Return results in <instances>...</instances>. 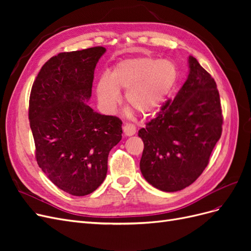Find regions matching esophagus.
Instances as JSON below:
<instances>
[{"mask_svg": "<svg viewBox=\"0 0 251 251\" xmlns=\"http://www.w3.org/2000/svg\"><path fill=\"white\" fill-rule=\"evenodd\" d=\"M124 133L126 136H133L136 133V126L132 124H126L124 126Z\"/></svg>", "mask_w": 251, "mask_h": 251, "instance_id": "34e87169", "label": "esophagus"}]
</instances>
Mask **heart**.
Wrapping results in <instances>:
<instances>
[{
    "instance_id": "obj_1",
    "label": "heart",
    "mask_w": 251,
    "mask_h": 251,
    "mask_svg": "<svg viewBox=\"0 0 251 251\" xmlns=\"http://www.w3.org/2000/svg\"><path fill=\"white\" fill-rule=\"evenodd\" d=\"M180 79L177 64L172 59L144 55L119 60L96 83V96L102 110L112 113L126 90L125 101L142 115L160 110Z\"/></svg>"
}]
</instances>
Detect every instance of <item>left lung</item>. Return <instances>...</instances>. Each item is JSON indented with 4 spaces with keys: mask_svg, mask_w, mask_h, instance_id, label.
<instances>
[{
    "mask_svg": "<svg viewBox=\"0 0 251 251\" xmlns=\"http://www.w3.org/2000/svg\"><path fill=\"white\" fill-rule=\"evenodd\" d=\"M188 75L173 100L138 132L144 143L140 171L162 192H178L195 182L208 164L222 133V111L215 79L194 56Z\"/></svg>",
    "mask_w": 251,
    "mask_h": 251,
    "instance_id": "8db88e82",
    "label": "left lung"
}]
</instances>
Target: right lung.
I'll return each mask as SVG.
<instances>
[{
    "mask_svg": "<svg viewBox=\"0 0 251 251\" xmlns=\"http://www.w3.org/2000/svg\"><path fill=\"white\" fill-rule=\"evenodd\" d=\"M105 51L94 47L51 57L30 94L37 164L58 188L73 196L89 195L100 186L110 151L123 137V121L87 103L96 64Z\"/></svg>",
    "mask_w": 251,
    "mask_h": 251,
    "instance_id": "1",
    "label": "right lung"
}]
</instances>
